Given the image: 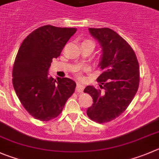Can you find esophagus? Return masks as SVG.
Instances as JSON below:
<instances>
[{"label":"esophagus","mask_w":159,"mask_h":159,"mask_svg":"<svg viewBox=\"0 0 159 159\" xmlns=\"http://www.w3.org/2000/svg\"><path fill=\"white\" fill-rule=\"evenodd\" d=\"M84 84H82L81 83H79V82L77 83L76 90H77V92H78V93H82L83 90H84Z\"/></svg>","instance_id":"esophagus-1"}]
</instances>
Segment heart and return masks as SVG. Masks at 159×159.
I'll list each match as a JSON object with an SVG mask.
<instances>
[{
    "label": "heart",
    "mask_w": 159,
    "mask_h": 159,
    "mask_svg": "<svg viewBox=\"0 0 159 159\" xmlns=\"http://www.w3.org/2000/svg\"><path fill=\"white\" fill-rule=\"evenodd\" d=\"M84 70H85V69H84Z\"/></svg>",
    "instance_id": "1"
}]
</instances>
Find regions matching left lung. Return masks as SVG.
<instances>
[{
  "instance_id": "8db88e82",
  "label": "left lung",
  "mask_w": 159,
  "mask_h": 159,
  "mask_svg": "<svg viewBox=\"0 0 159 159\" xmlns=\"http://www.w3.org/2000/svg\"><path fill=\"white\" fill-rule=\"evenodd\" d=\"M101 46L98 66L103 73L98 77L100 89L88 85L84 89L93 100L87 115L99 123L108 122L124 112L139 87L140 71L136 54L131 46L109 28H89Z\"/></svg>"
}]
</instances>
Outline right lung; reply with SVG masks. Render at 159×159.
Instances as JSON below:
<instances>
[{"instance_id":"obj_1","label":"right lung","mask_w":159,"mask_h":159,"mask_svg":"<svg viewBox=\"0 0 159 159\" xmlns=\"http://www.w3.org/2000/svg\"><path fill=\"white\" fill-rule=\"evenodd\" d=\"M76 31L46 25L30 33L19 47L12 69L13 87L25 109L36 119L49 121L57 117L75 92V81L54 79L48 69Z\"/></svg>"}]
</instances>
